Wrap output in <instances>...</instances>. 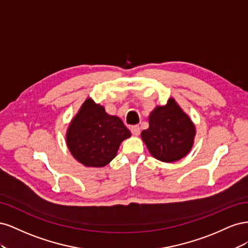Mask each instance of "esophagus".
Returning a JSON list of instances; mask_svg holds the SVG:
<instances>
[{"label": "esophagus", "mask_w": 248, "mask_h": 248, "mask_svg": "<svg viewBox=\"0 0 248 248\" xmlns=\"http://www.w3.org/2000/svg\"><path fill=\"white\" fill-rule=\"evenodd\" d=\"M131 132H132V134L133 136H139V134L140 133V126L139 125H134V126H132L131 127Z\"/></svg>", "instance_id": "1"}]
</instances>
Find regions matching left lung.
Returning a JSON list of instances; mask_svg holds the SVG:
<instances>
[{"label":"left lung","mask_w":248,"mask_h":248,"mask_svg":"<svg viewBox=\"0 0 248 248\" xmlns=\"http://www.w3.org/2000/svg\"><path fill=\"white\" fill-rule=\"evenodd\" d=\"M141 139L153 157L163 162H175L189 153L196 127L174 98L166 106L156 107L149 115V128Z\"/></svg>","instance_id":"1"}]
</instances>
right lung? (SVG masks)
Returning a JSON list of instances; mask_svg holds the SVG:
<instances>
[{"label":"right lung","mask_w":248,"mask_h":248,"mask_svg":"<svg viewBox=\"0 0 248 248\" xmlns=\"http://www.w3.org/2000/svg\"><path fill=\"white\" fill-rule=\"evenodd\" d=\"M131 137L122 120L110 116L88 98L74 116L66 133L70 153L90 168H102L115 158L121 142Z\"/></svg>","instance_id":"add662e5"}]
</instances>
